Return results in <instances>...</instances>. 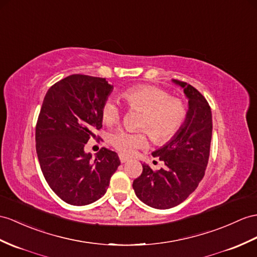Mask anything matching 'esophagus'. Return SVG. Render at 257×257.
Wrapping results in <instances>:
<instances>
[{
    "label": "esophagus",
    "mask_w": 257,
    "mask_h": 257,
    "mask_svg": "<svg viewBox=\"0 0 257 257\" xmlns=\"http://www.w3.org/2000/svg\"><path fill=\"white\" fill-rule=\"evenodd\" d=\"M118 158H120V161L122 162V164H124V162L128 161V158L126 157V156H124V155H122V154L118 155Z\"/></svg>",
    "instance_id": "obj_1"
}]
</instances>
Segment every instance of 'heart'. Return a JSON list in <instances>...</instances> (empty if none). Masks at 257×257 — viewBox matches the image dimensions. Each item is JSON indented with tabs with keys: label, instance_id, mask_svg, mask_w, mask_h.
Wrapping results in <instances>:
<instances>
[{
	"label": "heart",
	"instance_id": "heart-1",
	"mask_svg": "<svg viewBox=\"0 0 257 257\" xmlns=\"http://www.w3.org/2000/svg\"><path fill=\"white\" fill-rule=\"evenodd\" d=\"M122 97L130 109L143 111L140 127L147 130L156 143L170 141L186 120V105L179 98H172L168 91L150 85H136L125 89ZM121 108L113 98L105 99L101 108L104 124L113 125L121 117ZM109 142L118 152L133 155L136 149L147 145L145 132H128L116 130L109 136Z\"/></svg>",
	"mask_w": 257,
	"mask_h": 257
}]
</instances>
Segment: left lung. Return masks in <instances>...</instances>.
Segmentation results:
<instances>
[{
    "label": "left lung",
    "instance_id": "1",
    "mask_svg": "<svg viewBox=\"0 0 257 257\" xmlns=\"http://www.w3.org/2000/svg\"><path fill=\"white\" fill-rule=\"evenodd\" d=\"M172 81L182 87L189 99L186 120L171 141L152 154L165 162V168L154 171L144 164L142 174L133 182L136 196L157 209L172 208L196 190L205 176L210 152L212 120L207 100L184 81Z\"/></svg>",
    "mask_w": 257,
    "mask_h": 257
}]
</instances>
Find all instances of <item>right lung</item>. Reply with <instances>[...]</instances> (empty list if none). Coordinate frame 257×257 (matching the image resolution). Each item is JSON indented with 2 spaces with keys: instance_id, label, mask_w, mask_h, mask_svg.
Instances as JSON below:
<instances>
[{
  "instance_id": "obj_1",
  "label": "right lung",
  "mask_w": 257,
  "mask_h": 257,
  "mask_svg": "<svg viewBox=\"0 0 257 257\" xmlns=\"http://www.w3.org/2000/svg\"><path fill=\"white\" fill-rule=\"evenodd\" d=\"M113 86L105 78L74 74L46 93L36 125V150L41 171L62 201L88 205L102 197L120 159L101 148L95 159L85 144L102 127L101 108Z\"/></svg>"
}]
</instances>
